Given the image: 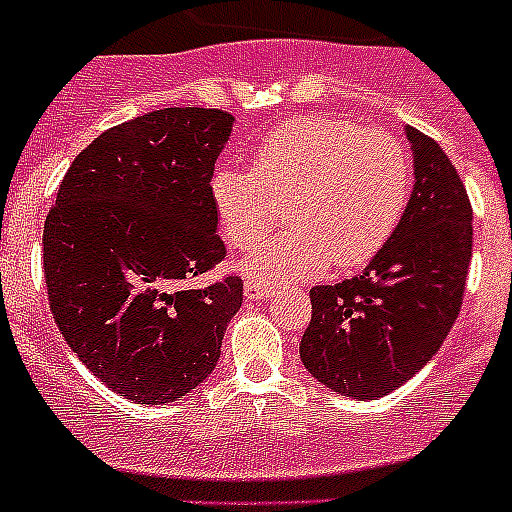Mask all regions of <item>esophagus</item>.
Returning <instances> with one entry per match:
<instances>
[{"mask_svg":"<svg viewBox=\"0 0 512 512\" xmlns=\"http://www.w3.org/2000/svg\"><path fill=\"white\" fill-rule=\"evenodd\" d=\"M243 289H246V300H251V302H259V300H264V297L274 295V287L259 282V279H248L246 287Z\"/></svg>","mask_w":512,"mask_h":512,"instance_id":"34e87169","label":"esophagus"}]
</instances>
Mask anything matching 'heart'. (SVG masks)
Instances as JSON below:
<instances>
[{
  "label": "heart",
  "instance_id": "b5f03b06",
  "mask_svg": "<svg viewBox=\"0 0 512 512\" xmlns=\"http://www.w3.org/2000/svg\"><path fill=\"white\" fill-rule=\"evenodd\" d=\"M413 194L410 153L395 133L333 117H295L253 148L251 169L220 166L210 200L225 243L248 251L284 205L289 228L243 271L264 284L315 277L333 261L356 269L400 228Z\"/></svg>",
  "mask_w": 512,
  "mask_h": 512
}]
</instances>
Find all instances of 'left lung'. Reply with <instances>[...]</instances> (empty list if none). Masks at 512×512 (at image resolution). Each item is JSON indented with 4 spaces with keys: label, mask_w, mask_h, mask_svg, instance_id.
<instances>
[{
    "label": "left lung",
    "mask_w": 512,
    "mask_h": 512,
    "mask_svg": "<svg viewBox=\"0 0 512 512\" xmlns=\"http://www.w3.org/2000/svg\"><path fill=\"white\" fill-rule=\"evenodd\" d=\"M410 205L359 277L310 289L300 359L338 395L377 400L423 369L456 323L472 261V205L436 140L405 128Z\"/></svg>",
    "instance_id": "8db88e82"
}]
</instances>
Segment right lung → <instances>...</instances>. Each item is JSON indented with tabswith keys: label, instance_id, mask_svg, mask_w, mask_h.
<instances>
[{
	"label": "right lung",
	"instance_id": "add662e5",
	"mask_svg": "<svg viewBox=\"0 0 512 512\" xmlns=\"http://www.w3.org/2000/svg\"><path fill=\"white\" fill-rule=\"evenodd\" d=\"M233 115L166 107L104 130L63 176L45 217L43 269L58 330L110 390L161 405L205 382L243 302L228 274L210 179Z\"/></svg>",
	"mask_w": 512,
	"mask_h": 512
}]
</instances>
